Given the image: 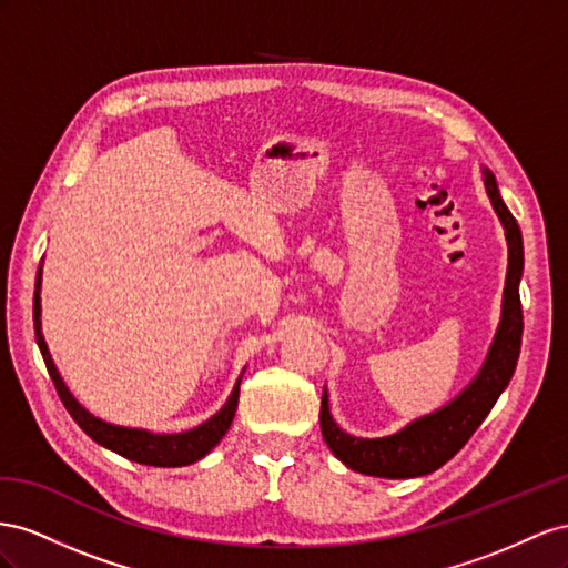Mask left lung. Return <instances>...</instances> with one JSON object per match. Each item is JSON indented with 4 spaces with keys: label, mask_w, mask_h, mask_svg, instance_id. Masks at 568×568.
<instances>
[{
    "label": "left lung",
    "mask_w": 568,
    "mask_h": 568,
    "mask_svg": "<svg viewBox=\"0 0 568 568\" xmlns=\"http://www.w3.org/2000/svg\"><path fill=\"white\" fill-rule=\"evenodd\" d=\"M483 183L501 229H505L509 247L501 316L488 356H485L474 381L455 399H449L440 409L426 416L414 418L412 424L397 433L383 437H359L339 428L331 414L328 390L323 387L318 416L323 440L352 471L376 478H416L437 471L468 443V437L490 414L495 402L505 393L514 376L524 335L521 297H518V283H521L524 275V237L516 219L511 216L505 200H501L490 169H483Z\"/></svg>",
    "instance_id": "left-lung-1"
}]
</instances>
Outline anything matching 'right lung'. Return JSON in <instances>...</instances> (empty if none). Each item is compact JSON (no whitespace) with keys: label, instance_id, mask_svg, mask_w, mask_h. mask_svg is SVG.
<instances>
[{"label":"right lung","instance_id":"right-lung-1","mask_svg":"<svg viewBox=\"0 0 568 568\" xmlns=\"http://www.w3.org/2000/svg\"><path fill=\"white\" fill-rule=\"evenodd\" d=\"M40 290H42V264L38 268V278H36V297H32V321H36L38 347L42 352V359L54 381V387L63 402V407L69 409L75 424L83 428L97 445H102L111 452H116V455L131 459V462H138V464H144V466L175 468V466H187V464L200 462L221 443V437L229 433V428L233 424V416L237 409V397H240V383H242V374H245V368H242V374L235 381L233 390H231L229 399H225L223 407L212 418H206L204 424L194 426L190 430L154 433V430H144V428H128V426L109 424V420L90 414L83 404H80L71 395L67 383H63L61 374L57 371L50 347H47L44 335H42Z\"/></svg>","mask_w":568,"mask_h":568}]
</instances>
